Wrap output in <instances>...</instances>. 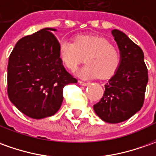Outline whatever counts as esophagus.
<instances>
[{
  "mask_svg": "<svg viewBox=\"0 0 156 156\" xmlns=\"http://www.w3.org/2000/svg\"><path fill=\"white\" fill-rule=\"evenodd\" d=\"M79 83H80L81 86H84V87H86V86H88L90 83H88V82H84V81H81V80H79Z\"/></svg>",
  "mask_w": 156,
  "mask_h": 156,
  "instance_id": "34e87169",
  "label": "esophagus"
}]
</instances>
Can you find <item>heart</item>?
Returning a JSON list of instances; mask_svg holds the SVG:
<instances>
[{
	"label": "heart",
	"mask_w": 156,
	"mask_h": 156,
	"mask_svg": "<svg viewBox=\"0 0 156 156\" xmlns=\"http://www.w3.org/2000/svg\"><path fill=\"white\" fill-rule=\"evenodd\" d=\"M61 63L70 71H75L84 60L87 62L78 71L83 79L99 76L105 79L112 76L121 64V52L109 40L97 35H78L74 41L61 40L58 43Z\"/></svg>",
	"instance_id": "1"
}]
</instances>
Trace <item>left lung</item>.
Wrapping results in <instances>:
<instances>
[{"label": "left lung", "instance_id": "8db88e82", "mask_svg": "<svg viewBox=\"0 0 156 156\" xmlns=\"http://www.w3.org/2000/svg\"><path fill=\"white\" fill-rule=\"evenodd\" d=\"M112 35L121 52V64L105 84L101 100L93 105L94 111L105 122L120 123L139 111L144 101L148 69L140 47L118 30Z\"/></svg>", "mask_w": 156, "mask_h": 156}]
</instances>
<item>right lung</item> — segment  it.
<instances>
[{
    "mask_svg": "<svg viewBox=\"0 0 156 156\" xmlns=\"http://www.w3.org/2000/svg\"><path fill=\"white\" fill-rule=\"evenodd\" d=\"M45 28L20 39L7 65V94L27 116H51L63 103V90L77 80L66 71L58 56V41Z\"/></svg>",
    "mask_w": 156,
    "mask_h": 156,
    "instance_id": "right-lung-1",
    "label": "right lung"
}]
</instances>
